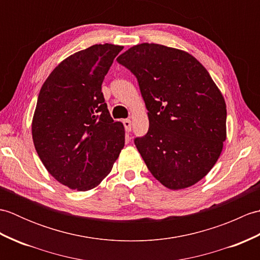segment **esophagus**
<instances>
[{
	"label": "esophagus",
	"mask_w": 260,
	"mask_h": 260,
	"mask_svg": "<svg viewBox=\"0 0 260 260\" xmlns=\"http://www.w3.org/2000/svg\"><path fill=\"white\" fill-rule=\"evenodd\" d=\"M123 124L125 126V129L127 133H129V132L132 131V120L131 119H124Z\"/></svg>",
	"instance_id": "obj_1"
}]
</instances>
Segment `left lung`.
Segmentation results:
<instances>
[{
	"instance_id": "obj_1",
	"label": "left lung",
	"mask_w": 260,
	"mask_h": 260,
	"mask_svg": "<svg viewBox=\"0 0 260 260\" xmlns=\"http://www.w3.org/2000/svg\"><path fill=\"white\" fill-rule=\"evenodd\" d=\"M117 61L135 75L150 121L135 145L171 190L192 186L213 168L227 139V108L208 70L189 52L141 43Z\"/></svg>"
}]
</instances>
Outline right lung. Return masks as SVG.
I'll return each mask as SVG.
<instances>
[{"mask_svg": "<svg viewBox=\"0 0 260 260\" xmlns=\"http://www.w3.org/2000/svg\"><path fill=\"white\" fill-rule=\"evenodd\" d=\"M124 47L95 45L62 60L39 93L32 119L36 151L54 179L71 190L96 187L125 144L102 92L105 76Z\"/></svg>", "mask_w": 260, "mask_h": 260, "instance_id": "1", "label": "right lung"}]
</instances>
